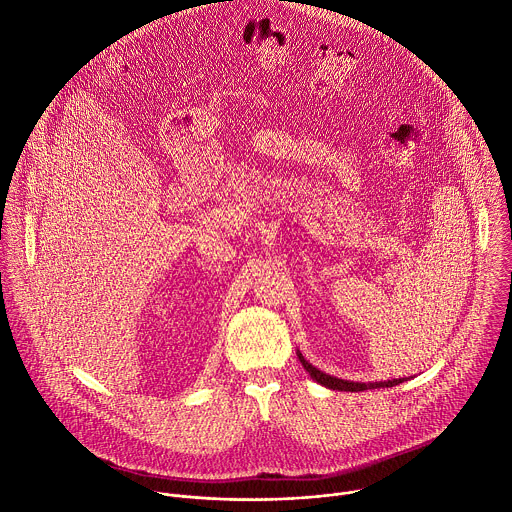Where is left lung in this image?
I'll use <instances>...</instances> for the list:
<instances>
[{"instance_id":"8db88e82","label":"left lung","mask_w":512,"mask_h":512,"mask_svg":"<svg viewBox=\"0 0 512 512\" xmlns=\"http://www.w3.org/2000/svg\"><path fill=\"white\" fill-rule=\"evenodd\" d=\"M300 356V362L304 364V369L310 373L312 379H316L320 385L328 387V389H336V391H367V389H379V387H395L399 383H403L405 379H393V381H385V383H352V381H342V379H336V377H330L322 371H318L316 367H312V364L298 352Z\"/></svg>"}]
</instances>
